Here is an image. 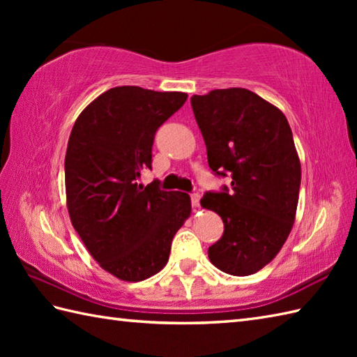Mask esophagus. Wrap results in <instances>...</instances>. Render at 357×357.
<instances>
[{
	"mask_svg": "<svg viewBox=\"0 0 357 357\" xmlns=\"http://www.w3.org/2000/svg\"><path fill=\"white\" fill-rule=\"evenodd\" d=\"M190 201H192V206L196 208V207H199V201H201V196L198 195V193H193L192 196H190Z\"/></svg>",
	"mask_w": 357,
	"mask_h": 357,
	"instance_id": "obj_1",
	"label": "esophagus"
}]
</instances>
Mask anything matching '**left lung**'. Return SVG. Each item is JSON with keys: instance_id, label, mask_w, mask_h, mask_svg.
Returning a JSON list of instances; mask_svg holds the SVG:
<instances>
[{"instance_id": "1", "label": "left lung", "mask_w": 357, "mask_h": 357, "mask_svg": "<svg viewBox=\"0 0 357 357\" xmlns=\"http://www.w3.org/2000/svg\"><path fill=\"white\" fill-rule=\"evenodd\" d=\"M190 101L210 169L231 178L230 188L201 199L224 222L208 259L229 275H253L273 261L293 229L301 161L291 128L282 112L247 89H218Z\"/></svg>"}]
</instances>
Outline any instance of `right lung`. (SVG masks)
Instances as JSON below:
<instances>
[{"mask_svg": "<svg viewBox=\"0 0 357 357\" xmlns=\"http://www.w3.org/2000/svg\"><path fill=\"white\" fill-rule=\"evenodd\" d=\"M187 101L183 92L113 87L75 121L66 151V198L75 230L105 271L139 282L161 271L192 213L190 196L138 185L155 133Z\"/></svg>", "mask_w": 357, "mask_h": 357, "instance_id": "add662e5", "label": "right lung"}]
</instances>
